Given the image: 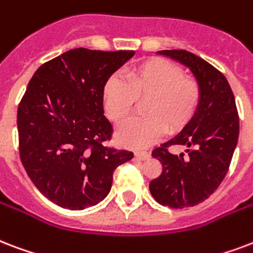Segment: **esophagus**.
<instances>
[{"label": "esophagus", "mask_w": 253, "mask_h": 253, "mask_svg": "<svg viewBox=\"0 0 253 253\" xmlns=\"http://www.w3.org/2000/svg\"><path fill=\"white\" fill-rule=\"evenodd\" d=\"M135 158H138L140 161H146L150 158V154L147 151H139V150H136L135 151Z\"/></svg>", "instance_id": "esophagus-1"}]
</instances>
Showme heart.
<instances>
[{"label": "heart", "mask_w": 253, "mask_h": 253, "mask_svg": "<svg viewBox=\"0 0 253 253\" xmlns=\"http://www.w3.org/2000/svg\"><path fill=\"white\" fill-rule=\"evenodd\" d=\"M202 88L199 82L184 75L176 63L165 58H150L132 66L126 81L111 77L103 90L106 114L121 123L142 105L144 117L131 118L121 125L117 138L123 146L143 148L151 146L165 134L182 130L199 107Z\"/></svg>", "instance_id": "b5f03b06"}]
</instances>
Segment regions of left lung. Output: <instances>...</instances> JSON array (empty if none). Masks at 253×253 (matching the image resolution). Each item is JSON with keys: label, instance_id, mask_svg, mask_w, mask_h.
Listing matches in <instances>:
<instances>
[{"label": "left lung", "instance_id": "obj_1", "mask_svg": "<svg viewBox=\"0 0 253 253\" xmlns=\"http://www.w3.org/2000/svg\"><path fill=\"white\" fill-rule=\"evenodd\" d=\"M195 75L202 88L199 107L175 138L152 150L162 173L150 182V192L162 206L192 207L217 190L228 172L239 138V115L228 81L216 67L187 50H162ZM173 144L187 147V157L173 156Z\"/></svg>", "mask_w": 253, "mask_h": 253}]
</instances>
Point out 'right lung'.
Listing matches in <instances>:
<instances>
[{
	"label": "right lung",
	"instance_id": "add662e5",
	"mask_svg": "<svg viewBox=\"0 0 253 253\" xmlns=\"http://www.w3.org/2000/svg\"><path fill=\"white\" fill-rule=\"evenodd\" d=\"M132 55L78 47L43 63L29 82L17 111L19 158L34 186L59 207L102 202L115 169L134 157L107 144L114 130L103 110L106 82Z\"/></svg>",
	"mask_w": 253,
	"mask_h": 253
}]
</instances>
